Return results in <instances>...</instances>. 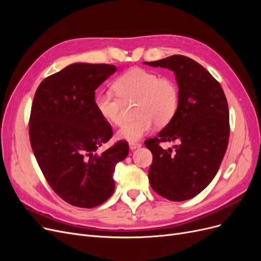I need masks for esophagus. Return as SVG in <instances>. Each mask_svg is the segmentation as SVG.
Here are the masks:
<instances>
[{"label": "esophagus", "mask_w": 261, "mask_h": 261, "mask_svg": "<svg viewBox=\"0 0 261 261\" xmlns=\"http://www.w3.org/2000/svg\"><path fill=\"white\" fill-rule=\"evenodd\" d=\"M139 147H141V144H139V143H129V148L132 150H135V149H137Z\"/></svg>", "instance_id": "1"}]
</instances>
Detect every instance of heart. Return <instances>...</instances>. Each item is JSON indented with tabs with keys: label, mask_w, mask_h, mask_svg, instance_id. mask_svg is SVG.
I'll list each match as a JSON object with an SVG mask.
<instances>
[{
	"label": "heart",
	"mask_w": 261,
	"mask_h": 261,
	"mask_svg": "<svg viewBox=\"0 0 261 261\" xmlns=\"http://www.w3.org/2000/svg\"><path fill=\"white\" fill-rule=\"evenodd\" d=\"M115 93L99 92L94 105L99 114L113 125L123 121V102L135 101L133 120L126 122L117 132V137L129 143H136L156 126L168 125L174 117L179 89L172 77H160L152 70L134 67L118 76L113 83Z\"/></svg>",
	"instance_id": "heart-1"
}]
</instances>
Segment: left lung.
Returning a JSON list of instances; mask_svg holds the SVG:
<instances>
[{
	"instance_id": "left-lung-1",
	"label": "left lung",
	"mask_w": 261,
	"mask_h": 261,
	"mask_svg": "<svg viewBox=\"0 0 261 261\" xmlns=\"http://www.w3.org/2000/svg\"><path fill=\"white\" fill-rule=\"evenodd\" d=\"M144 63L173 70L179 89L174 117L145 141L152 153L150 186L172 201L191 199L210 184L226 151L230 122L224 91L206 68L184 55ZM165 141L178 145L165 150L160 146Z\"/></svg>"
}]
</instances>
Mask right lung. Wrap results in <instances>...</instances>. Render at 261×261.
I'll use <instances>...</instances> for the list:
<instances>
[{"label": "right lung", "instance_id": "right-lung-1", "mask_svg": "<svg viewBox=\"0 0 261 261\" xmlns=\"http://www.w3.org/2000/svg\"><path fill=\"white\" fill-rule=\"evenodd\" d=\"M116 66L75 63L41 82L29 118L31 148L58 196L80 208H93L114 192L113 172L128 154L120 140L102 153L112 127L94 105V90Z\"/></svg>", "mask_w": 261, "mask_h": 261}]
</instances>
